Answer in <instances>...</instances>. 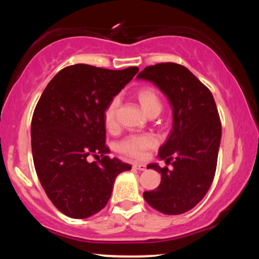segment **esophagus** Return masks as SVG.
Returning a JSON list of instances; mask_svg holds the SVG:
<instances>
[{
  "label": "esophagus",
  "instance_id": "esophagus-1",
  "mask_svg": "<svg viewBox=\"0 0 259 259\" xmlns=\"http://www.w3.org/2000/svg\"><path fill=\"white\" fill-rule=\"evenodd\" d=\"M134 168L140 170V171H143V170L146 169V164H144V163H135L134 164Z\"/></svg>",
  "mask_w": 259,
  "mask_h": 259
}]
</instances>
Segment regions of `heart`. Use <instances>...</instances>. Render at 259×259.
<instances>
[{"mask_svg":"<svg viewBox=\"0 0 259 259\" xmlns=\"http://www.w3.org/2000/svg\"><path fill=\"white\" fill-rule=\"evenodd\" d=\"M135 98L137 99L140 107L144 113L148 116L157 115L162 109V100L157 91L152 87H143L136 90ZM120 102L116 97L111 99L107 106L104 109V124L108 131H115L117 128V109H119ZM157 140L150 134L130 135L124 139H122L117 145V151L131 159L142 160L146 156L147 152L155 148Z\"/></svg>","mask_w":259,"mask_h":259,"instance_id":"heart-1","label":"heart"}]
</instances>
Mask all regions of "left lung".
I'll use <instances>...</instances> for the list:
<instances>
[{
	"label": "left lung",
	"mask_w": 259,
	"mask_h": 259,
	"mask_svg": "<svg viewBox=\"0 0 259 259\" xmlns=\"http://www.w3.org/2000/svg\"><path fill=\"white\" fill-rule=\"evenodd\" d=\"M138 78L151 81L168 97L174 123L159 157L172 161V170L156 163L147 165L161 174L155 190L144 199L164 214H181L194 208L207 194L216 172L222 123L210 90L185 66L160 63L147 66Z\"/></svg>",
	"instance_id": "obj_1"
}]
</instances>
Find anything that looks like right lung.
Masks as SVG:
<instances>
[{
	"mask_svg": "<svg viewBox=\"0 0 259 259\" xmlns=\"http://www.w3.org/2000/svg\"><path fill=\"white\" fill-rule=\"evenodd\" d=\"M138 71L72 65L56 74L38 99L30 128L34 166L48 198L68 217L100 211L117 175L131 169L108 157L103 115ZM89 156L101 159L89 162Z\"/></svg>",
	"mask_w": 259,
	"mask_h": 259,
	"instance_id": "add662e5",
	"label": "right lung"
}]
</instances>
